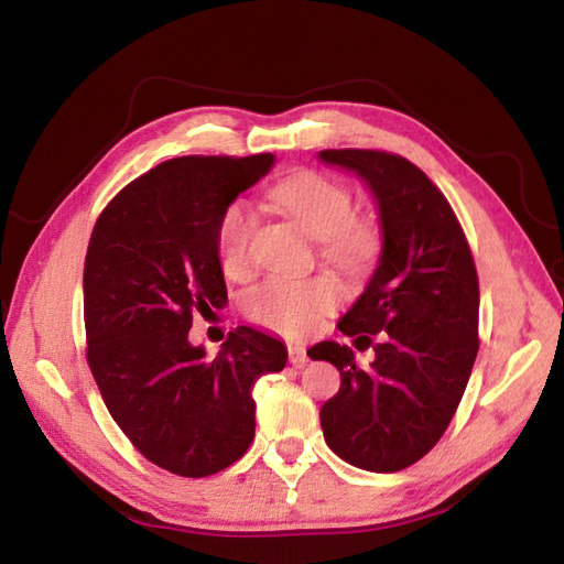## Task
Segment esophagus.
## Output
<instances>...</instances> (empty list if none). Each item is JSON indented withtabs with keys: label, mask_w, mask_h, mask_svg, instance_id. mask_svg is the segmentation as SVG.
<instances>
[{
	"label": "esophagus",
	"mask_w": 564,
	"mask_h": 564,
	"mask_svg": "<svg viewBox=\"0 0 564 564\" xmlns=\"http://www.w3.org/2000/svg\"><path fill=\"white\" fill-rule=\"evenodd\" d=\"M288 358H291V362L295 365V368H303V365L307 362V350H305V346H297V344L288 346Z\"/></svg>",
	"instance_id": "1"
}]
</instances>
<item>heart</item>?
I'll list each match as a JSON object with an SVG mask.
<instances>
[{
	"label": "heart",
	"mask_w": 564,
	"mask_h": 564,
	"mask_svg": "<svg viewBox=\"0 0 564 564\" xmlns=\"http://www.w3.org/2000/svg\"><path fill=\"white\" fill-rule=\"evenodd\" d=\"M269 202L317 238L322 257L334 267L350 276H360L375 267L382 250L379 228L372 218L352 214L356 199L341 180L317 170H300L269 189ZM252 230L254 216L245 202H230L223 208L216 223V254L228 276H242L250 269ZM341 297L344 288L334 276H271L247 293L245 312L267 329L297 338L336 310Z\"/></svg>",
	"instance_id": "obj_1"
}]
</instances>
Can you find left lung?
Listing matches in <instances>:
<instances>
[{
  "label": "left lung",
  "instance_id": "8db88e82",
  "mask_svg": "<svg viewBox=\"0 0 564 564\" xmlns=\"http://www.w3.org/2000/svg\"><path fill=\"white\" fill-rule=\"evenodd\" d=\"M324 163L352 170L375 194L382 254L338 329L375 350L358 368L348 346L307 350L341 372L322 405L324 440L344 462L394 474L435 447L459 409L478 356V273L452 206L421 167L372 149H326ZM380 341L371 344V336Z\"/></svg>",
  "mask_w": 564,
  "mask_h": 564
}]
</instances>
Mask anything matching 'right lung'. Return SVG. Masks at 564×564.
Wrapping results in <instances>:
<instances>
[{
    "label": "right lung",
    "instance_id": "1",
    "mask_svg": "<svg viewBox=\"0 0 564 564\" xmlns=\"http://www.w3.org/2000/svg\"><path fill=\"white\" fill-rule=\"evenodd\" d=\"M271 167L273 153L165 161L129 182L90 232L88 368L129 442L175 476L238 462L254 440V382L285 368V346L252 326L230 332L216 358L187 338L194 314L228 300L216 254L223 208Z\"/></svg>",
    "mask_w": 564,
    "mask_h": 564
}]
</instances>
